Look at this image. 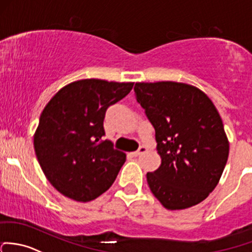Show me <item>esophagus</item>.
<instances>
[{
	"instance_id": "obj_1",
	"label": "esophagus",
	"mask_w": 252,
	"mask_h": 252,
	"mask_svg": "<svg viewBox=\"0 0 252 252\" xmlns=\"http://www.w3.org/2000/svg\"><path fill=\"white\" fill-rule=\"evenodd\" d=\"M147 151H148V148L146 146H144V145H142V146L139 147V150L135 151V152L131 153V155H133L134 157H139V156H141V155H144V153H146Z\"/></svg>"
}]
</instances>
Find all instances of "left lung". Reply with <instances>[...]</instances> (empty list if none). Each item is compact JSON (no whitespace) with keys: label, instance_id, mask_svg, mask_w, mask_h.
I'll return each mask as SVG.
<instances>
[{"label":"left lung","instance_id":"8db88e82","mask_svg":"<svg viewBox=\"0 0 252 252\" xmlns=\"http://www.w3.org/2000/svg\"><path fill=\"white\" fill-rule=\"evenodd\" d=\"M136 101L156 130L159 168L147 184L169 210L203 202L221 177L229 144L211 100L193 86L176 82L136 83Z\"/></svg>","mask_w":252,"mask_h":252}]
</instances>
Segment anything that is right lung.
<instances>
[{"mask_svg": "<svg viewBox=\"0 0 252 252\" xmlns=\"http://www.w3.org/2000/svg\"><path fill=\"white\" fill-rule=\"evenodd\" d=\"M133 86L82 79L60 89L44 107L33 146L46 177L65 197L91 202L115 182L126 156L104 139V119Z\"/></svg>", "mask_w": 252, "mask_h": 252, "instance_id": "1", "label": "right lung"}]
</instances>
